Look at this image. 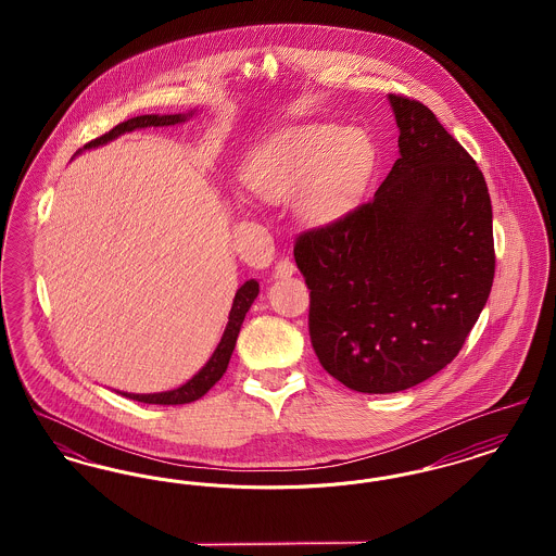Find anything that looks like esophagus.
<instances>
[{"mask_svg":"<svg viewBox=\"0 0 556 556\" xmlns=\"http://www.w3.org/2000/svg\"><path fill=\"white\" fill-rule=\"evenodd\" d=\"M293 273H295V265L291 263L290 258H281V261L275 265V277H277V279L291 277Z\"/></svg>","mask_w":556,"mask_h":556,"instance_id":"34e87169","label":"esophagus"}]
</instances>
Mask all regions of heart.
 I'll list each match as a JSON object with an SVG mask.
<instances>
[{"instance_id":"obj_1","label":"heart","mask_w":556,"mask_h":556,"mask_svg":"<svg viewBox=\"0 0 556 556\" xmlns=\"http://www.w3.org/2000/svg\"><path fill=\"white\" fill-rule=\"evenodd\" d=\"M375 146L363 131L302 125L270 137L248 168L250 187L273 202L302 195L308 220H331L356 204L375 170Z\"/></svg>"}]
</instances>
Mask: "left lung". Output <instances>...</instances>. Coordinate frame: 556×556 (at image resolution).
<instances>
[{
  "instance_id": "left-lung-1",
  "label": "left lung",
  "mask_w": 556,
  "mask_h": 556,
  "mask_svg": "<svg viewBox=\"0 0 556 556\" xmlns=\"http://www.w3.org/2000/svg\"><path fill=\"white\" fill-rule=\"evenodd\" d=\"M400 159L375 195L302 231L318 363L363 394L408 390L460 352L494 281L492 202L471 154L421 102L390 93Z\"/></svg>"
}]
</instances>
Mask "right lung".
<instances>
[{
    "label": "right lung",
    "instance_id": "obj_1",
    "mask_svg": "<svg viewBox=\"0 0 556 556\" xmlns=\"http://www.w3.org/2000/svg\"><path fill=\"white\" fill-rule=\"evenodd\" d=\"M184 121H186L184 114H166V116L143 114V116H135V118H129V121L116 125L114 129L104 132L102 137L91 139L89 143L83 146V150L102 146V143H106L110 139H114V137H118L123 132L132 131V129L166 127V125H177V123H184ZM256 295H258V281H254V279L245 281L239 288L238 293H236V300H233V306H231V313H229V323L225 327V333H223L220 342L216 345L211 361L204 365V369L200 370L198 375H193L186 386H181V388H177L173 392H162V394H123V396L131 397V400H137V402H143V404H164V406L187 404V402H193V400L204 396L212 386L223 377V372L227 370L229 358H231L233 348H236V342H238L241 323H243L245 313L250 311V306H252Z\"/></svg>",
    "mask_w": 556,
    "mask_h": 556
}]
</instances>
